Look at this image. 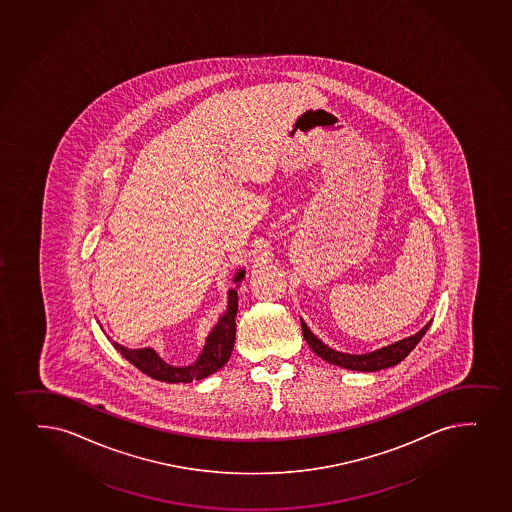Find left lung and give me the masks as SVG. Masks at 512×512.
Here are the masks:
<instances>
[{
    "mask_svg": "<svg viewBox=\"0 0 512 512\" xmlns=\"http://www.w3.org/2000/svg\"><path fill=\"white\" fill-rule=\"evenodd\" d=\"M428 327H430V322L421 331L413 334V336L404 337L401 341L389 344L385 348L375 349L372 353L349 355V353H341V351H336V349L329 348L327 344L322 343L319 337L315 336L308 329L307 324L301 320L303 337H305V341H307L308 346L312 348L315 355L320 356L327 363L346 368V370H356V372H377V370L394 367V365H397L399 361H403L413 351L416 344L420 343V339L425 336Z\"/></svg>",
    "mask_w": 512,
    "mask_h": 512,
    "instance_id": "obj_1",
    "label": "left lung"
}]
</instances>
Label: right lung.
I'll use <instances>...</instances> for the list:
<instances>
[{"instance_id":"right-lung-1","label":"right lung","mask_w":512,"mask_h":512,"mask_svg":"<svg viewBox=\"0 0 512 512\" xmlns=\"http://www.w3.org/2000/svg\"><path fill=\"white\" fill-rule=\"evenodd\" d=\"M245 277V271L240 269L236 271L233 281L240 283ZM238 288V286H236ZM236 288L228 291V308L224 315L219 317L217 325H214L211 334L207 336L204 349L200 353L195 363L188 367H173L157 355L152 348L128 349L121 344L113 341L116 351H120L125 360L130 361L132 365L139 368L140 372L149 375L151 379L175 384V382H192V380L205 379L211 373L217 372L219 368H223L228 363L233 346H235L236 334V312H238V293Z\"/></svg>"}]
</instances>
